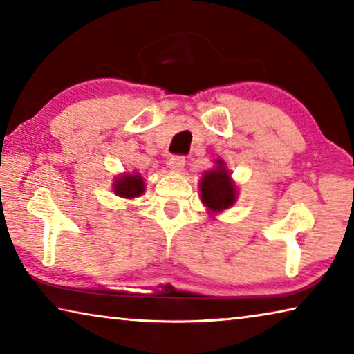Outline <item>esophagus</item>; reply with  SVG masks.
I'll return each mask as SVG.
<instances>
[{
  "label": "esophagus",
  "instance_id": "1",
  "mask_svg": "<svg viewBox=\"0 0 354 354\" xmlns=\"http://www.w3.org/2000/svg\"><path fill=\"white\" fill-rule=\"evenodd\" d=\"M184 165H185V159H184V156H171L170 160H169V167H170V170H171V171H175V173H179V171H181V170L184 169Z\"/></svg>",
  "mask_w": 354,
  "mask_h": 354
}]
</instances>
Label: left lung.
I'll return each mask as SVG.
<instances>
[{
    "mask_svg": "<svg viewBox=\"0 0 354 354\" xmlns=\"http://www.w3.org/2000/svg\"><path fill=\"white\" fill-rule=\"evenodd\" d=\"M215 169L205 171L200 179L201 201L211 214L230 209L237 200V187L225 160H215Z\"/></svg>",
    "mask_w": 354,
    "mask_h": 354,
    "instance_id": "left-lung-1",
    "label": "left lung"
}]
</instances>
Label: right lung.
<instances>
[{
  "label": "right lung",
  "instance_id": "right-lung-1",
  "mask_svg": "<svg viewBox=\"0 0 354 354\" xmlns=\"http://www.w3.org/2000/svg\"><path fill=\"white\" fill-rule=\"evenodd\" d=\"M113 192L122 198H136L145 192V181L139 173H124L113 181Z\"/></svg>",
  "mask_w": 354,
  "mask_h": 354
}]
</instances>
